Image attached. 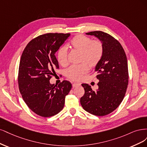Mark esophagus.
Returning <instances> with one entry per match:
<instances>
[{
	"mask_svg": "<svg viewBox=\"0 0 147 147\" xmlns=\"http://www.w3.org/2000/svg\"><path fill=\"white\" fill-rule=\"evenodd\" d=\"M80 86V84H79V83L75 82V83H73V88H76V87H79V86Z\"/></svg>",
	"mask_w": 147,
	"mask_h": 147,
	"instance_id": "34e87169",
	"label": "esophagus"
}]
</instances>
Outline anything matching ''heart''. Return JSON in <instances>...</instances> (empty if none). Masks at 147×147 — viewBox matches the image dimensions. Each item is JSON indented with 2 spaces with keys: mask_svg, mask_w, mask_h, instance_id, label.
Listing matches in <instances>:
<instances>
[{
  "mask_svg": "<svg viewBox=\"0 0 147 147\" xmlns=\"http://www.w3.org/2000/svg\"><path fill=\"white\" fill-rule=\"evenodd\" d=\"M71 48L80 53L79 65H72L67 69L66 76L68 79L79 81L89 71V67L94 68L101 60L104 54V46L101 41L92 40L82 34H78L73 38L69 42ZM57 59L62 67H67L68 61V49L61 47L57 54Z\"/></svg>",
  "mask_w": 147,
  "mask_h": 147,
  "instance_id": "obj_1",
  "label": "heart"
}]
</instances>
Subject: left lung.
Returning a JSON list of instances; mask_svg holds the SVG:
<instances>
[{
	"label": "left lung",
	"instance_id": "left-lung-1",
	"mask_svg": "<svg viewBox=\"0 0 147 147\" xmlns=\"http://www.w3.org/2000/svg\"><path fill=\"white\" fill-rule=\"evenodd\" d=\"M101 40L104 54L95 67L98 89L93 90L82 84L85 93L80 102L84 109L96 116H105L115 111L123 99L128 84L129 74L125 52L117 40L101 31L88 32Z\"/></svg>",
	"mask_w": 147,
	"mask_h": 147
}]
</instances>
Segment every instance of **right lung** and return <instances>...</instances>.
Returning a JSON list of instances; mask_svg holds the SVG:
<instances>
[{"instance_id":"obj_1","label":"right lung","mask_w":147,"mask_h":147,"mask_svg":"<svg viewBox=\"0 0 147 147\" xmlns=\"http://www.w3.org/2000/svg\"><path fill=\"white\" fill-rule=\"evenodd\" d=\"M70 34L49 33L28 43L22 54L18 72L19 89L30 109L42 117L57 114L63 109L65 96L72 85L63 80L57 86L49 80L59 69L55 54Z\"/></svg>"}]
</instances>
